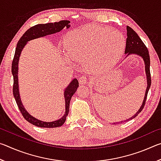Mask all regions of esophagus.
<instances>
[{"instance_id": "esophagus-1", "label": "esophagus", "mask_w": 161, "mask_h": 161, "mask_svg": "<svg viewBox=\"0 0 161 161\" xmlns=\"http://www.w3.org/2000/svg\"><path fill=\"white\" fill-rule=\"evenodd\" d=\"M79 82H80V84H85L87 83V78L85 75H82L81 76V77H80V79H79Z\"/></svg>"}]
</instances>
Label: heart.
<instances>
[{
	"label": "heart",
	"instance_id": "obj_1",
	"mask_svg": "<svg viewBox=\"0 0 161 161\" xmlns=\"http://www.w3.org/2000/svg\"><path fill=\"white\" fill-rule=\"evenodd\" d=\"M125 45L121 32L96 25L74 30L64 39V48L70 58L86 60L85 67L92 72L116 62L123 54Z\"/></svg>",
	"mask_w": 161,
	"mask_h": 161
}]
</instances>
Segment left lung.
I'll list each match as a JSON object with an SVG mask.
<instances>
[{
	"label": "left lung",
	"instance_id": "left-lung-1",
	"mask_svg": "<svg viewBox=\"0 0 161 161\" xmlns=\"http://www.w3.org/2000/svg\"><path fill=\"white\" fill-rule=\"evenodd\" d=\"M127 30V39H126V49H125V53L130 54H136L140 55L141 58L143 59L144 62H145V69H146V73L147 77V83H148V86H147V89L146 91L145 97H144L143 102L142 103L139 110L136 113L134 116H133L131 118L126 120V121H129L130 119H132L135 118L136 116H138L143 108H144V106L146 104V101L147 98V95H148V92L150 89L151 84V72H150V55L148 53V48L146 47L145 44L143 42L141 38L138 36V34L133 31V30L129 26L126 27Z\"/></svg>",
	"mask_w": 161,
	"mask_h": 161
}]
</instances>
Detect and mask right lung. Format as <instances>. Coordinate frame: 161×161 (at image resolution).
I'll return each mask as SVG.
<instances>
[{
    "label": "right lung",
    "mask_w": 161,
    "mask_h": 161,
    "mask_svg": "<svg viewBox=\"0 0 161 161\" xmlns=\"http://www.w3.org/2000/svg\"><path fill=\"white\" fill-rule=\"evenodd\" d=\"M70 21L69 20H61L59 22H55L54 23H47V24H38V25H34L31 27V28L28 29L25 33L23 34V36L20 37L17 44V47L15 48V52L12 62V67L11 71L13 76V96L15 99V102L17 103L19 110H20L22 115L25 118L26 121H28L32 125L42 127V128H55L61 126L64 124L66 121V117L68 115V113L69 111V102L71 98L73 96L77 89L79 86V82L77 79H74L71 83L69 84L64 91V100H65V114L58 121H53V122H44L40 121L37 119L34 118L33 116L27 112L25 108L22 104L20 94H19L18 89V60L20 58L21 51L23 50L24 46L26 45V43L29 40L35 39V38L46 36L47 35L56 33V32H59L61 30L63 29L64 27L67 28H69L70 25L69 23Z\"/></svg>",
    "instance_id": "add662e5"
}]
</instances>
